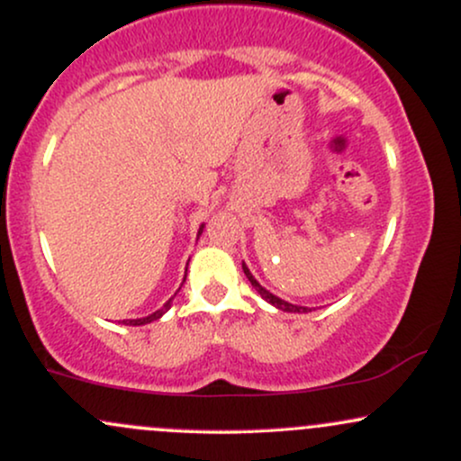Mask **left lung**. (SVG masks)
I'll return each instance as SVG.
<instances>
[{
	"label": "left lung",
	"instance_id": "8db88e82",
	"mask_svg": "<svg viewBox=\"0 0 461 461\" xmlns=\"http://www.w3.org/2000/svg\"><path fill=\"white\" fill-rule=\"evenodd\" d=\"M242 271H245V275H247V279L249 282H251V285L253 288L258 290V293H260V297L262 299H267L268 303H273L275 308H279V310H284V312H310L308 308H301V305H293V303H288V301H284V299H279V297H275V294H271L268 293L267 288H262L260 284L256 282V277H253L251 273H249V268L245 267V264H242Z\"/></svg>",
	"mask_w": 461,
	"mask_h": 461
}]
</instances>
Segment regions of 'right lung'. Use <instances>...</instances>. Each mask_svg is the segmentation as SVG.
<instances>
[{
  "label": "right lung",
  "instance_id": "right-lung-1",
  "mask_svg": "<svg viewBox=\"0 0 461 461\" xmlns=\"http://www.w3.org/2000/svg\"><path fill=\"white\" fill-rule=\"evenodd\" d=\"M201 230H203V225H201ZM201 230H199V234H201ZM171 301H173V299H168L167 303H164V308H160L158 312H153V314H149V316H145V319H131V321H123V322H125V325H134V327H136V325H147V322L160 319L164 312L171 308Z\"/></svg>",
  "mask_w": 461,
  "mask_h": 461
}]
</instances>
